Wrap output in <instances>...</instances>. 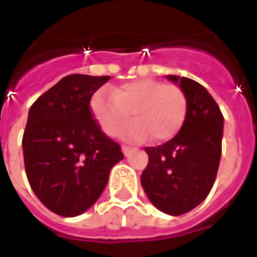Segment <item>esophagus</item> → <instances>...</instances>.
I'll use <instances>...</instances> for the list:
<instances>
[{
  "label": "esophagus",
  "mask_w": 257,
  "mask_h": 257,
  "mask_svg": "<svg viewBox=\"0 0 257 257\" xmlns=\"http://www.w3.org/2000/svg\"><path fill=\"white\" fill-rule=\"evenodd\" d=\"M129 151H131V147H129V146H122V153L125 156H128Z\"/></svg>",
  "instance_id": "34e87169"
}]
</instances>
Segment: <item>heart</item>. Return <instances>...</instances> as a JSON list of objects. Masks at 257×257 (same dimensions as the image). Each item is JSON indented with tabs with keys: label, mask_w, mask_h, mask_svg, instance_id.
<instances>
[{
	"label": "heart",
	"mask_w": 257,
	"mask_h": 257,
	"mask_svg": "<svg viewBox=\"0 0 257 257\" xmlns=\"http://www.w3.org/2000/svg\"><path fill=\"white\" fill-rule=\"evenodd\" d=\"M90 111L107 136H117L131 121L135 122L122 132L128 140L164 143L180 132L187 117V96L173 84L157 79H136L114 88L99 90L92 96Z\"/></svg>",
	"instance_id": "b5f03b06"
}]
</instances>
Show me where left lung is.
Listing matches in <instances>:
<instances>
[{"instance_id":"8db88e82","label":"left lung","mask_w":257,"mask_h":257,"mask_svg":"<svg viewBox=\"0 0 257 257\" xmlns=\"http://www.w3.org/2000/svg\"><path fill=\"white\" fill-rule=\"evenodd\" d=\"M187 96V117L173 139L146 147L149 164L140 183L153 205L168 215L187 213L215 183L221 156L223 114L215 99L194 79L168 75Z\"/></svg>"}]
</instances>
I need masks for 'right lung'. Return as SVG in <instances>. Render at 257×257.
Instances as JSON below:
<instances>
[{"label":"right lung","mask_w":257,"mask_h":257,"mask_svg":"<svg viewBox=\"0 0 257 257\" xmlns=\"http://www.w3.org/2000/svg\"><path fill=\"white\" fill-rule=\"evenodd\" d=\"M108 75L71 74L37 99L23 134L27 180L37 198L63 217L88 210L123 158L118 143L101 132L90 99Z\"/></svg>","instance_id":"1"}]
</instances>
